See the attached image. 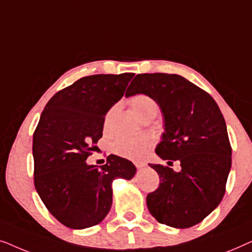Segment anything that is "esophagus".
<instances>
[{
	"label": "esophagus",
	"instance_id": "34e87169",
	"mask_svg": "<svg viewBox=\"0 0 252 252\" xmlns=\"http://www.w3.org/2000/svg\"><path fill=\"white\" fill-rule=\"evenodd\" d=\"M135 166L137 168H143L144 166H146V164H144V163H135Z\"/></svg>",
	"mask_w": 252,
	"mask_h": 252
}]
</instances>
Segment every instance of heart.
<instances>
[{
    "mask_svg": "<svg viewBox=\"0 0 252 252\" xmlns=\"http://www.w3.org/2000/svg\"><path fill=\"white\" fill-rule=\"evenodd\" d=\"M130 105H132L134 112L136 113V116L141 120L151 116L156 117L158 109H159L157 102L153 97L143 94L135 95L134 97L130 98ZM117 110H118V105H115L106 113L104 119L105 128L108 127L110 122H111ZM151 146H153V142H151V140L148 136H122L113 142L112 150L117 155H119V156L133 160H140L146 156Z\"/></svg>",
    "mask_w": 252,
    "mask_h": 252,
    "instance_id": "b5f03b06",
    "label": "heart"
}]
</instances>
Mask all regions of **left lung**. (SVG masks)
I'll return each instance as SVG.
<instances>
[{
    "instance_id": "left-lung-1",
    "label": "left lung",
    "mask_w": 252,
    "mask_h": 252,
    "mask_svg": "<svg viewBox=\"0 0 252 252\" xmlns=\"http://www.w3.org/2000/svg\"><path fill=\"white\" fill-rule=\"evenodd\" d=\"M137 94L153 97L160 109L164 133L157 156L179 160L181 166L175 172L149 164L160 184L147 196L148 210L158 222L189 228L208 217L225 194L232 167L225 119L208 93L179 74H137L125 96Z\"/></svg>"
}]
</instances>
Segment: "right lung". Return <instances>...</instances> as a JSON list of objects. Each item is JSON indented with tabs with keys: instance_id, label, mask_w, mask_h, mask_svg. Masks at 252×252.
Wrapping results in <instances>:
<instances>
[{
	"instance_id": "add662e5",
	"label": "right lung",
	"mask_w": 252,
	"mask_h": 252,
	"mask_svg": "<svg viewBox=\"0 0 252 252\" xmlns=\"http://www.w3.org/2000/svg\"><path fill=\"white\" fill-rule=\"evenodd\" d=\"M134 73L95 74L55 94L33 135L34 186L43 204L68 228L95 226L112 205V182L130 180L136 167L110 155L101 167L87 164L102 137L105 115L124 96Z\"/></svg>"
}]
</instances>
